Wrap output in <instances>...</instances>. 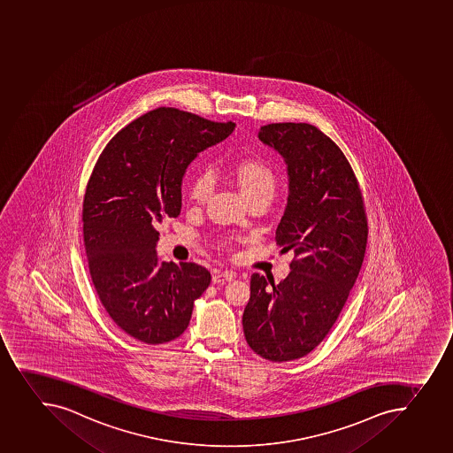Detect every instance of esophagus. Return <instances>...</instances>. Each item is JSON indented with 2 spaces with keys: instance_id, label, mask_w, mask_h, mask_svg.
Masks as SVG:
<instances>
[{
  "instance_id": "obj_1",
  "label": "esophagus",
  "mask_w": 453,
  "mask_h": 453,
  "mask_svg": "<svg viewBox=\"0 0 453 453\" xmlns=\"http://www.w3.org/2000/svg\"><path fill=\"white\" fill-rule=\"evenodd\" d=\"M236 274L233 272H219L212 274V281L214 283H227V281L234 280Z\"/></svg>"
}]
</instances>
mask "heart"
<instances>
[{"label": "heart", "instance_id": "heart-1", "mask_svg": "<svg viewBox=\"0 0 453 453\" xmlns=\"http://www.w3.org/2000/svg\"><path fill=\"white\" fill-rule=\"evenodd\" d=\"M228 176L241 190L246 203L267 201L270 203L277 190V174L267 161L259 157H245L228 168ZM214 189V180L210 173L201 172L192 179L189 185V199L195 203H203Z\"/></svg>", "mask_w": 453, "mask_h": 453}]
</instances>
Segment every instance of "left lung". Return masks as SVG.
<instances>
[{"label":"left lung","instance_id":"left-lung-1","mask_svg":"<svg viewBox=\"0 0 453 453\" xmlns=\"http://www.w3.org/2000/svg\"><path fill=\"white\" fill-rule=\"evenodd\" d=\"M258 138L288 164L289 198L276 242L295 257L279 285L252 274L242 323L255 354L293 361L323 342L348 301L365 255V205L345 154L315 126L272 123Z\"/></svg>","mask_w":453,"mask_h":453}]
</instances>
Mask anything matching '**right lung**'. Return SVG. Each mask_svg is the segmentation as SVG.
Masks as SVG:
<instances>
[{"mask_svg":"<svg viewBox=\"0 0 453 453\" xmlns=\"http://www.w3.org/2000/svg\"><path fill=\"white\" fill-rule=\"evenodd\" d=\"M233 129V121L156 108L117 132L96 160L82 210L89 274L107 314L136 341L161 345L180 336L211 283L203 265L161 263L157 227L180 214L190 161Z\"/></svg>","mask_w":453,"mask_h":453,"instance_id":"obj_1","label":"right lung"}]
</instances>
